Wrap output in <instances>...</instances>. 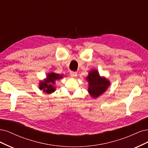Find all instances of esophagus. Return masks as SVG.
<instances>
[{
	"instance_id": "1",
	"label": "esophagus",
	"mask_w": 148,
	"mask_h": 148,
	"mask_svg": "<svg viewBox=\"0 0 148 148\" xmlns=\"http://www.w3.org/2000/svg\"><path fill=\"white\" fill-rule=\"evenodd\" d=\"M77 73H76L75 72H71L70 73V75H71V77H73V78H74V77H75L76 76H77Z\"/></svg>"
}]
</instances>
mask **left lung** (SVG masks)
Instances as JSON below:
<instances>
[{"label":"left lung","mask_w":148,"mask_h":148,"mask_svg":"<svg viewBox=\"0 0 148 148\" xmlns=\"http://www.w3.org/2000/svg\"><path fill=\"white\" fill-rule=\"evenodd\" d=\"M86 80L88 83V92L91 97L93 98L99 97L105 92L111 84L108 79L100 76L97 69L90 71Z\"/></svg>","instance_id":"1"}]
</instances>
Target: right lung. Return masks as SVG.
Returning a JSON list of instances; mask_svg holds the SVG:
<instances>
[{
    "label": "right lung",
    "mask_w": 148,
    "mask_h": 148,
    "mask_svg": "<svg viewBox=\"0 0 148 148\" xmlns=\"http://www.w3.org/2000/svg\"><path fill=\"white\" fill-rule=\"evenodd\" d=\"M63 75H60L55 73H48L46 75V78L44 80H41L39 82V89L47 94L53 93L56 90V87L55 86L56 84L55 82L56 80L63 78Z\"/></svg>",
    "instance_id": "obj_1"
}]
</instances>
